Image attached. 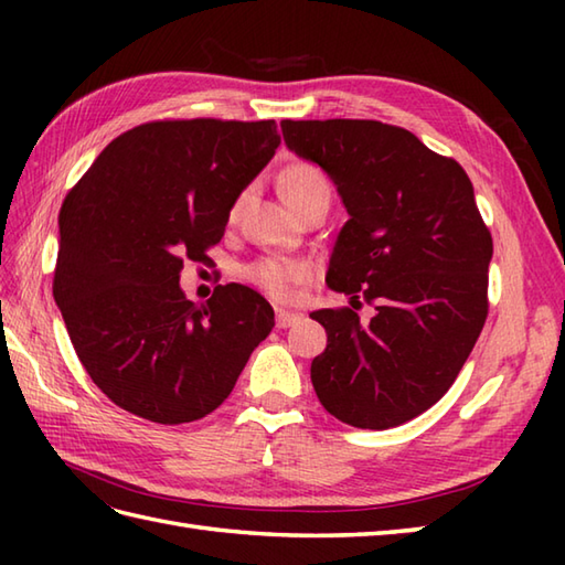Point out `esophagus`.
I'll list each match as a JSON object with an SVG mask.
<instances>
[{
	"mask_svg": "<svg viewBox=\"0 0 565 565\" xmlns=\"http://www.w3.org/2000/svg\"><path fill=\"white\" fill-rule=\"evenodd\" d=\"M298 320H301V313H294V310H286V308H276V326L279 328H291Z\"/></svg>",
	"mask_w": 565,
	"mask_h": 565,
	"instance_id": "esophagus-1",
	"label": "esophagus"
}]
</instances>
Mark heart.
I'll return each instance as SVG.
<instances>
[{"instance_id":"1","label":"heart","mask_w":565,"mask_h":565,"mask_svg":"<svg viewBox=\"0 0 565 565\" xmlns=\"http://www.w3.org/2000/svg\"><path fill=\"white\" fill-rule=\"evenodd\" d=\"M281 194L291 209L316 196H330V179L320 167L310 162H296L281 174ZM247 279L274 298H291L294 289L308 276V267L296 259L267 257L245 269Z\"/></svg>"}]
</instances>
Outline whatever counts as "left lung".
Returning a JSON list of instances; mask_svg holds the SVG:
<instances>
[{"mask_svg": "<svg viewBox=\"0 0 565 565\" xmlns=\"http://www.w3.org/2000/svg\"><path fill=\"white\" fill-rule=\"evenodd\" d=\"M298 158L338 186L350 221L334 243L328 286L376 306L310 313L328 332L310 364L322 407L362 429L425 413L459 376L488 318L493 237L463 167L411 130L381 121H281Z\"/></svg>", "mask_w": 565, "mask_h": 565, "instance_id": "1", "label": "left lung"}]
</instances>
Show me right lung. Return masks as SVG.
Segmentation results:
<instances>
[{
	"instance_id": "right-lung-1",
	"label": "right lung",
	"mask_w": 565,
	"mask_h": 565,
	"mask_svg": "<svg viewBox=\"0 0 565 565\" xmlns=\"http://www.w3.org/2000/svg\"><path fill=\"white\" fill-rule=\"evenodd\" d=\"M274 121H150L111 140L60 209L55 303L106 398L160 425L206 417L274 328L267 298L179 286L279 148Z\"/></svg>"
}]
</instances>
